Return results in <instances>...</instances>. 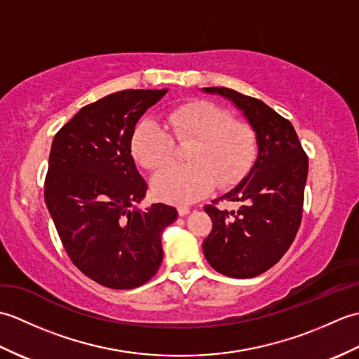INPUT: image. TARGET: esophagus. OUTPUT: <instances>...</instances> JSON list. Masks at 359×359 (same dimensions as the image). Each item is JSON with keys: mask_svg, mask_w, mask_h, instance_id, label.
Listing matches in <instances>:
<instances>
[{"mask_svg": "<svg viewBox=\"0 0 359 359\" xmlns=\"http://www.w3.org/2000/svg\"><path fill=\"white\" fill-rule=\"evenodd\" d=\"M177 212H179L180 217H184V216H187L188 212H189V208H188V207H179V208H177Z\"/></svg>", "mask_w": 359, "mask_h": 359, "instance_id": "esophagus-1", "label": "esophagus"}]
</instances>
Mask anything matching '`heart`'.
I'll use <instances>...</instances> for the list:
<instances>
[{
	"label": "heart",
	"mask_w": 359,
	"mask_h": 359,
	"mask_svg": "<svg viewBox=\"0 0 359 359\" xmlns=\"http://www.w3.org/2000/svg\"><path fill=\"white\" fill-rule=\"evenodd\" d=\"M174 139L193 142L187 154L191 163L163 168L152 177L156 197L172 205L202 199L216 182L219 187L238 184L257 156L255 129L205 100L174 108L166 114L165 126L149 118L140 121L131 137V152L143 168L156 171L174 158Z\"/></svg>",
	"instance_id": "1"
}]
</instances>
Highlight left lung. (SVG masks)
Returning <instances> with one entry per match:
<instances>
[{
  "mask_svg": "<svg viewBox=\"0 0 359 359\" xmlns=\"http://www.w3.org/2000/svg\"><path fill=\"white\" fill-rule=\"evenodd\" d=\"M203 90L231 100L257 137V157L247 177L205 207L212 230L203 241V255L225 276L255 278L285 255L299 230L309 157L293 125L264 102L228 88ZM219 200L239 201L241 207L219 210Z\"/></svg>",
  "mask_w": 359,
  "mask_h": 359,
  "instance_id": "left-lung-1",
  "label": "left lung"
}]
</instances>
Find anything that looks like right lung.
Listing matches in <instances>:
<instances>
[{
  "mask_svg": "<svg viewBox=\"0 0 359 359\" xmlns=\"http://www.w3.org/2000/svg\"><path fill=\"white\" fill-rule=\"evenodd\" d=\"M168 89H126L81 108L53 137L44 201L77 269L116 290L143 285L163 259L165 203L135 208L148 185L131 156L135 123Z\"/></svg>",
  "mask_w": 359,
  "mask_h": 359,
  "instance_id": "obj_1",
  "label": "right lung"
}]
</instances>
